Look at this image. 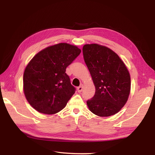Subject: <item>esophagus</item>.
<instances>
[{"mask_svg": "<svg viewBox=\"0 0 155 155\" xmlns=\"http://www.w3.org/2000/svg\"><path fill=\"white\" fill-rule=\"evenodd\" d=\"M83 85H81L79 87H78V92H81L83 91Z\"/></svg>", "mask_w": 155, "mask_h": 155, "instance_id": "obj_1", "label": "esophagus"}]
</instances>
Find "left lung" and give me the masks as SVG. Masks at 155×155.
<instances>
[{
  "instance_id": "left-lung-1",
  "label": "left lung",
  "mask_w": 155,
  "mask_h": 155,
  "mask_svg": "<svg viewBox=\"0 0 155 155\" xmlns=\"http://www.w3.org/2000/svg\"><path fill=\"white\" fill-rule=\"evenodd\" d=\"M84 61L96 88L87 101L94 114L107 117L118 112L126 104L130 91V78L124 63L114 51L97 44L83 47Z\"/></svg>"
}]
</instances>
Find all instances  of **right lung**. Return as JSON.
I'll use <instances>...</instances> for the list:
<instances>
[{"instance_id": "obj_1", "label": "right lung", "mask_w": 155, "mask_h": 155, "mask_svg": "<svg viewBox=\"0 0 155 155\" xmlns=\"http://www.w3.org/2000/svg\"><path fill=\"white\" fill-rule=\"evenodd\" d=\"M81 51L76 46L59 43L41 50L32 58L25 70L23 87L34 109L54 114L67 105L76 88L65 72Z\"/></svg>"}]
</instances>
